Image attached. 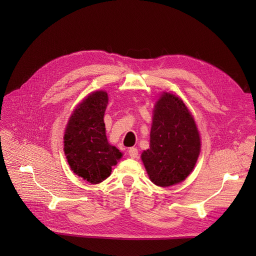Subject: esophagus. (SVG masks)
<instances>
[{
	"instance_id": "esophagus-1",
	"label": "esophagus",
	"mask_w": 256,
	"mask_h": 256,
	"mask_svg": "<svg viewBox=\"0 0 256 256\" xmlns=\"http://www.w3.org/2000/svg\"><path fill=\"white\" fill-rule=\"evenodd\" d=\"M128 152L132 158H136L138 156V150L135 148V147H130Z\"/></svg>"
}]
</instances>
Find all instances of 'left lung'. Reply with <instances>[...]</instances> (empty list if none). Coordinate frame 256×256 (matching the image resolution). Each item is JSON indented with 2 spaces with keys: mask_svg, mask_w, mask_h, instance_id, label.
<instances>
[{
  "mask_svg": "<svg viewBox=\"0 0 256 256\" xmlns=\"http://www.w3.org/2000/svg\"><path fill=\"white\" fill-rule=\"evenodd\" d=\"M199 152L200 137L192 115L180 98L164 93L154 110L150 150L141 156L150 180L160 186L184 180Z\"/></svg>",
  "mask_w": 256,
  "mask_h": 256,
  "instance_id": "left-lung-1",
  "label": "left lung"
}]
</instances>
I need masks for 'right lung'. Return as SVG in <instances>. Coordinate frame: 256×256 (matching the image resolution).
Segmentation results:
<instances>
[{
    "instance_id": "1",
    "label": "right lung",
    "mask_w": 256,
    "mask_h": 256,
    "mask_svg": "<svg viewBox=\"0 0 256 256\" xmlns=\"http://www.w3.org/2000/svg\"><path fill=\"white\" fill-rule=\"evenodd\" d=\"M108 93L96 91L80 102L70 118L64 134V152L72 170L90 184L110 176L112 166L121 158L108 143L104 115Z\"/></svg>"
}]
</instances>
